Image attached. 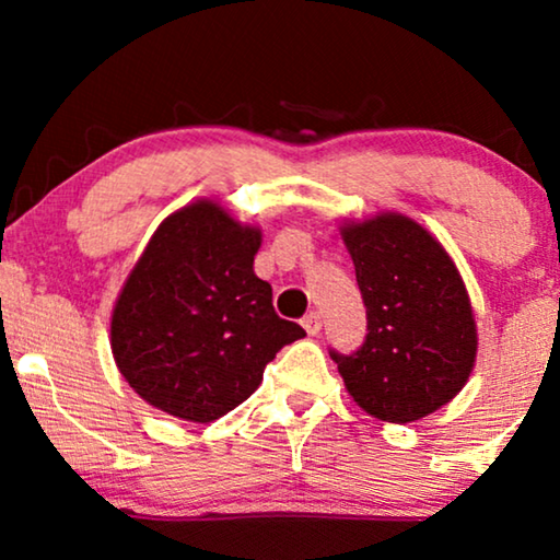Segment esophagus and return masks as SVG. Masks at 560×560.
I'll return each mask as SVG.
<instances>
[{
  "label": "esophagus",
  "mask_w": 560,
  "mask_h": 560,
  "mask_svg": "<svg viewBox=\"0 0 560 560\" xmlns=\"http://www.w3.org/2000/svg\"><path fill=\"white\" fill-rule=\"evenodd\" d=\"M301 324H303L305 334H308V336H316V334L320 331V316H318L316 311H311L308 316H305V318L301 320Z\"/></svg>",
  "instance_id": "34e87169"
}]
</instances>
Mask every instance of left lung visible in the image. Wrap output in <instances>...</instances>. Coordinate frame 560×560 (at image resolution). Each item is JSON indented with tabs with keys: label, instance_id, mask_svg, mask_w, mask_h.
I'll return each instance as SVG.
<instances>
[{
	"label": "left lung",
	"instance_id": "8db88e82",
	"mask_svg": "<svg viewBox=\"0 0 560 560\" xmlns=\"http://www.w3.org/2000/svg\"><path fill=\"white\" fill-rule=\"evenodd\" d=\"M366 305V341L331 359L349 395L385 423H412L454 400L479 336L464 278L416 219L382 211L339 226Z\"/></svg>",
	"mask_w": 560,
	"mask_h": 560
}]
</instances>
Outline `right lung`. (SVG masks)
I'll use <instances>...</instances> for the list:
<instances>
[{
    "label": "right lung",
    "instance_id": "1",
    "mask_svg": "<svg viewBox=\"0 0 560 560\" xmlns=\"http://www.w3.org/2000/svg\"><path fill=\"white\" fill-rule=\"evenodd\" d=\"M262 229L213 198L173 211L150 236L112 311V354L152 408L211 423L242 405L267 362L305 331L255 275Z\"/></svg>",
    "mask_w": 560,
    "mask_h": 560
}]
</instances>
